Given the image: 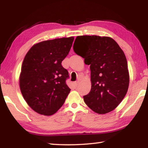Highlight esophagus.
<instances>
[{"instance_id": "1", "label": "esophagus", "mask_w": 148, "mask_h": 148, "mask_svg": "<svg viewBox=\"0 0 148 148\" xmlns=\"http://www.w3.org/2000/svg\"><path fill=\"white\" fill-rule=\"evenodd\" d=\"M78 84H79V82L78 81H76V82H74V86H77V85H78Z\"/></svg>"}]
</instances>
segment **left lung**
Returning <instances> with one entry per match:
<instances>
[{"mask_svg":"<svg viewBox=\"0 0 148 148\" xmlns=\"http://www.w3.org/2000/svg\"><path fill=\"white\" fill-rule=\"evenodd\" d=\"M73 49L90 65L91 89L84 96V102L97 114L114 110L124 99L129 84L124 52L114 39L95 35L77 36Z\"/></svg>","mask_w":148,"mask_h":148,"instance_id":"8db88e82","label":"left lung"}]
</instances>
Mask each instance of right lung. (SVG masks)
Instances as JSON below:
<instances>
[{"label": "right lung", "instance_id": "add662e5", "mask_svg": "<svg viewBox=\"0 0 148 148\" xmlns=\"http://www.w3.org/2000/svg\"><path fill=\"white\" fill-rule=\"evenodd\" d=\"M74 37L56 38L34 45L25 57L19 77L24 99L37 113L51 116L63 105L71 91L69 72L62 61L69 54Z\"/></svg>", "mask_w": 148, "mask_h": 148}]
</instances>
